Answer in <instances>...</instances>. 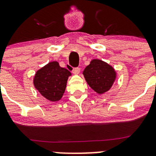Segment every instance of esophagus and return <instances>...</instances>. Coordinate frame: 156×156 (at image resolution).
I'll return each mask as SVG.
<instances>
[{
  "mask_svg": "<svg viewBox=\"0 0 156 156\" xmlns=\"http://www.w3.org/2000/svg\"><path fill=\"white\" fill-rule=\"evenodd\" d=\"M80 71H81L80 68H74L72 69V73H73L74 75H78V74L80 73Z\"/></svg>",
  "mask_w": 156,
  "mask_h": 156,
  "instance_id": "esophagus-1",
  "label": "esophagus"
}]
</instances>
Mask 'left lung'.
Returning a JSON list of instances; mask_svg holds the SVG:
<instances>
[{"label":"left lung","instance_id":"obj_1","mask_svg":"<svg viewBox=\"0 0 156 156\" xmlns=\"http://www.w3.org/2000/svg\"><path fill=\"white\" fill-rule=\"evenodd\" d=\"M86 81L95 92L103 94L112 87L116 78L115 69L100 59H93L83 72Z\"/></svg>","mask_w":156,"mask_h":156}]
</instances>
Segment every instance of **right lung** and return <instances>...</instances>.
Instances as JSON below:
<instances>
[{
    "instance_id": "right-lung-1",
    "label": "right lung",
    "mask_w": 156,
    "mask_h": 156,
    "mask_svg": "<svg viewBox=\"0 0 156 156\" xmlns=\"http://www.w3.org/2000/svg\"><path fill=\"white\" fill-rule=\"evenodd\" d=\"M71 75L68 69L62 68L59 62L53 61L37 71L33 83L44 97L51 102H56L62 98Z\"/></svg>"
}]
</instances>
